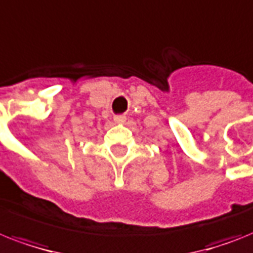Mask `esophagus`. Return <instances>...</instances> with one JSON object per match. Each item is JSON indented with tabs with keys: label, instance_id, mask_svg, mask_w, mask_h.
Instances as JSON below:
<instances>
[{
	"label": "esophagus",
	"instance_id": "obj_1",
	"mask_svg": "<svg viewBox=\"0 0 253 253\" xmlns=\"http://www.w3.org/2000/svg\"><path fill=\"white\" fill-rule=\"evenodd\" d=\"M114 120L116 124H124L126 122V118H125L124 115H118V116H115Z\"/></svg>",
	"mask_w": 253,
	"mask_h": 253
}]
</instances>
